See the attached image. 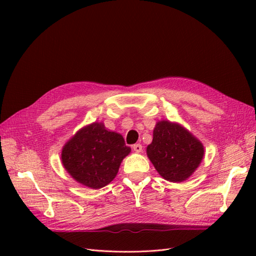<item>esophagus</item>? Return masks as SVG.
Here are the masks:
<instances>
[{
    "instance_id": "obj_1",
    "label": "esophagus",
    "mask_w": 256,
    "mask_h": 256,
    "mask_svg": "<svg viewBox=\"0 0 256 256\" xmlns=\"http://www.w3.org/2000/svg\"><path fill=\"white\" fill-rule=\"evenodd\" d=\"M132 150H134L136 152H141L142 150H143V147H142L141 144H134V145L132 146Z\"/></svg>"
}]
</instances>
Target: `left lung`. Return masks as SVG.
Masks as SVG:
<instances>
[{
    "label": "left lung",
    "instance_id": "1",
    "mask_svg": "<svg viewBox=\"0 0 256 256\" xmlns=\"http://www.w3.org/2000/svg\"><path fill=\"white\" fill-rule=\"evenodd\" d=\"M146 152L164 180L180 182L196 171L204 157V146L180 124L161 120L154 129Z\"/></svg>",
    "mask_w": 256,
    "mask_h": 256
}]
</instances>
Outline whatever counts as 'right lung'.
I'll return each instance as SVG.
<instances>
[{"instance_id": "obj_1", "label": "right lung", "mask_w": 256, "mask_h": 256, "mask_svg": "<svg viewBox=\"0 0 256 256\" xmlns=\"http://www.w3.org/2000/svg\"><path fill=\"white\" fill-rule=\"evenodd\" d=\"M130 152L120 134L106 130L102 122H92L65 144L62 164L74 180L100 189L114 180Z\"/></svg>"}]
</instances>
